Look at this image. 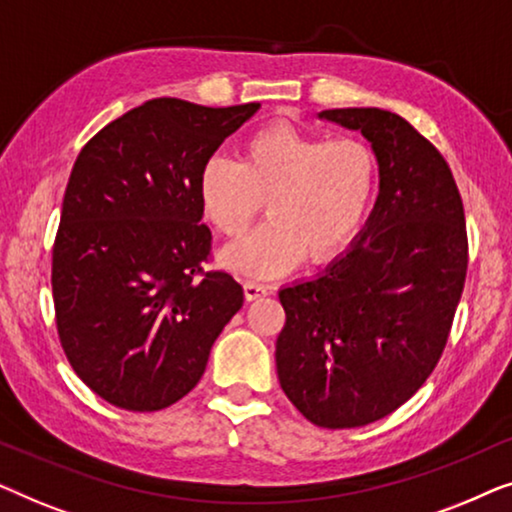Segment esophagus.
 Returning a JSON list of instances; mask_svg holds the SVG:
<instances>
[{"instance_id":"34e87169","label":"esophagus","mask_w":512,"mask_h":512,"mask_svg":"<svg viewBox=\"0 0 512 512\" xmlns=\"http://www.w3.org/2000/svg\"><path fill=\"white\" fill-rule=\"evenodd\" d=\"M270 293V289L265 284H258V282H244V298L249 300H258V298H263V296H268Z\"/></svg>"}]
</instances>
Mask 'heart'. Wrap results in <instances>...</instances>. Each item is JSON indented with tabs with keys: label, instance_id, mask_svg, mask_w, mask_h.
<instances>
[{
	"label": "heart",
	"instance_id": "1",
	"mask_svg": "<svg viewBox=\"0 0 512 512\" xmlns=\"http://www.w3.org/2000/svg\"><path fill=\"white\" fill-rule=\"evenodd\" d=\"M377 172L366 139L272 123L244 139L240 163L205 160L198 202L221 235L240 237L268 200L270 221L223 249L221 261L237 275L275 277L305 256L326 263L347 249L373 202Z\"/></svg>",
	"mask_w": 512,
	"mask_h": 512
}]
</instances>
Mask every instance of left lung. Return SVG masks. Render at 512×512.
I'll return each mask as SVG.
<instances>
[{"label": "left lung", "instance_id": "obj_1", "mask_svg": "<svg viewBox=\"0 0 512 512\" xmlns=\"http://www.w3.org/2000/svg\"><path fill=\"white\" fill-rule=\"evenodd\" d=\"M377 153L380 193L345 254L279 291L277 377L305 419L354 429L387 417L433 373L468 268L464 205L436 146L391 111L326 109Z\"/></svg>", "mask_w": 512, "mask_h": 512}]
</instances>
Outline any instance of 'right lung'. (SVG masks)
Segmentation results:
<instances>
[{
    "mask_svg": "<svg viewBox=\"0 0 512 512\" xmlns=\"http://www.w3.org/2000/svg\"><path fill=\"white\" fill-rule=\"evenodd\" d=\"M258 109L158 97L76 158L53 247L55 321L74 373L116 408L153 412L184 398L244 303L228 272L194 279L212 242L198 174Z\"/></svg>",
    "mask_w": 512,
    "mask_h": 512,
    "instance_id": "right-lung-1",
    "label": "right lung"
}]
</instances>
